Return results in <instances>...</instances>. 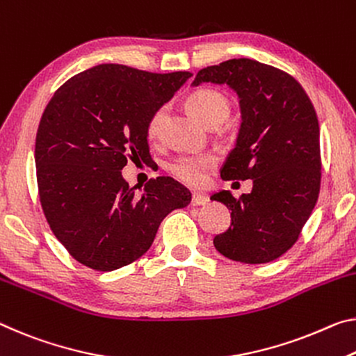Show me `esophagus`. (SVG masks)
Wrapping results in <instances>:
<instances>
[{
  "label": "esophagus",
  "mask_w": 356,
  "mask_h": 356,
  "mask_svg": "<svg viewBox=\"0 0 356 356\" xmlns=\"http://www.w3.org/2000/svg\"><path fill=\"white\" fill-rule=\"evenodd\" d=\"M207 202H209V200H207V196H204V195H201V193L191 195V204H193V206H206Z\"/></svg>",
  "instance_id": "1"
}]
</instances>
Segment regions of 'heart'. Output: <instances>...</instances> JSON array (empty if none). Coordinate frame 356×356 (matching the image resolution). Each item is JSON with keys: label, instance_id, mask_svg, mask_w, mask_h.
Wrapping results in <instances>:
<instances>
[{"label": "heart", "instance_id": "b5f03b06", "mask_svg": "<svg viewBox=\"0 0 356 356\" xmlns=\"http://www.w3.org/2000/svg\"><path fill=\"white\" fill-rule=\"evenodd\" d=\"M187 106L201 123L206 127H218L229 115V101L223 93L212 88H200L193 92L187 99ZM165 109L154 112L147 123V138L155 139L160 133ZM217 165V158L212 154L180 155L169 165V172L180 182L200 187L206 182L207 174Z\"/></svg>", "mask_w": 356, "mask_h": 356}]
</instances>
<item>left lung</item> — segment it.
Here are the masks:
<instances>
[{
	"mask_svg": "<svg viewBox=\"0 0 356 356\" xmlns=\"http://www.w3.org/2000/svg\"><path fill=\"white\" fill-rule=\"evenodd\" d=\"M227 83L238 93L242 123L223 180L252 179L249 195L223 190L211 200L231 211V227L213 238L233 261L269 263L290 250L320 193V128L312 101L295 77L250 58L198 71L193 86Z\"/></svg>",
	"mask_w": 356,
	"mask_h": 356,
	"instance_id": "left-lung-1",
	"label": "left lung"
}]
</instances>
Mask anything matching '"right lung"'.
Instances as JSON below:
<instances>
[{
	"label": "right lung",
	"instance_id": "add662e5",
	"mask_svg": "<svg viewBox=\"0 0 356 356\" xmlns=\"http://www.w3.org/2000/svg\"><path fill=\"white\" fill-rule=\"evenodd\" d=\"M191 72L168 74L106 63L66 81L49 101L36 133L42 212L70 255L95 270H114L150 249L169 212L191 193L172 177L138 191L122 177L128 158H150L147 123Z\"/></svg>",
	"mask_w": 356,
	"mask_h": 356
}]
</instances>
